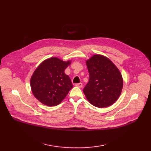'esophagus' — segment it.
I'll use <instances>...</instances> for the list:
<instances>
[{"mask_svg": "<svg viewBox=\"0 0 151 151\" xmlns=\"http://www.w3.org/2000/svg\"><path fill=\"white\" fill-rule=\"evenodd\" d=\"M75 86H76V87H78V88H82L83 87V84L81 83H77V84H75Z\"/></svg>", "mask_w": 151, "mask_h": 151, "instance_id": "obj_1", "label": "esophagus"}]
</instances>
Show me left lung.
Returning a JSON list of instances; mask_svg holds the SVG:
<instances>
[{
	"mask_svg": "<svg viewBox=\"0 0 151 151\" xmlns=\"http://www.w3.org/2000/svg\"><path fill=\"white\" fill-rule=\"evenodd\" d=\"M86 65L89 80L83 89L84 93L92 105L98 108L113 105L119 97L123 87L121 72L108 58L93 55Z\"/></svg>",
	"mask_w": 151,
	"mask_h": 151,
	"instance_id": "left-lung-1",
	"label": "left lung"
}]
</instances>
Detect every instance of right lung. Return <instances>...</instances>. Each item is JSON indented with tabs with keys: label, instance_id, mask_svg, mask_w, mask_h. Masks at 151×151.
<instances>
[{
	"label": "right lung",
	"instance_id": "right-lung-1",
	"mask_svg": "<svg viewBox=\"0 0 151 151\" xmlns=\"http://www.w3.org/2000/svg\"><path fill=\"white\" fill-rule=\"evenodd\" d=\"M57 58L44 60L36 68L30 79V87L35 97L43 104L52 106L65 98L73 84L64 71L70 64Z\"/></svg>",
	"mask_w": 151,
	"mask_h": 151
}]
</instances>
